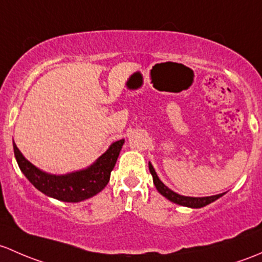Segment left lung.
<instances>
[{"label": "left lung", "mask_w": 262, "mask_h": 262, "mask_svg": "<svg viewBox=\"0 0 262 262\" xmlns=\"http://www.w3.org/2000/svg\"><path fill=\"white\" fill-rule=\"evenodd\" d=\"M149 169L151 175H152V180L154 184H155L156 189H158L159 193L161 195H164L165 198H168L169 201L172 202V203H177L179 206H184V207H190V208H202V207H206L207 204L212 203V202L217 201L218 198L223 195L225 193L217 194V195H211V196H202V198H196V196H185V195H180V194L175 193L171 189H169L160 179H159L158 174L155 172V169L152 168V165L149 163Z\"/></svg>", "instance_id": "left-lung-1"}]
</instances>
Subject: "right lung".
I'll return each instance as SVG.
<instances>
[{
    "label": "right lung",
    "instance_id": "add662e5",
    "mask_svg": "<svg viewBox=\"0 0 262 262\" xmlns=\"http://www.w3.org/2000/svg\"><path fill=\"white\" fill-rule=\"evenodd\" d=\"M123 142L125 140L113 142L108 150L99 156L96 163L92 164L87 169L69 172L66 175L48 174L37 169L30 161L26 160L15 142H13V152L18 168L37 190L58 201L77 203L96 195L106 187L107 183L110 182L111 171L115 168Z\"/></svg>",
    "mask_w": 262,
    "mask_h": 262
}]
</instances>
